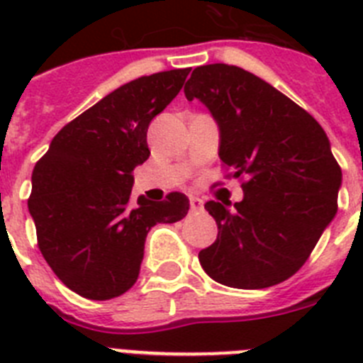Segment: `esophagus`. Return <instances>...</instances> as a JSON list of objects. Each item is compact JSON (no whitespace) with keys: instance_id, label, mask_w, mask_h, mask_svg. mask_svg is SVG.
<instances>
[{"instance_id":"esophagus-1","label":"esophagus","mask_w":363,"mask_h":363,"mask_svg":"<svg viewBox=\"0 0 363 363\" xmlns=\"http://www.w3.org/2000/svg\"><path fill=\"white\" fill-rule=\"evenodd\" d=\"M189 203H191V213H200V211H203V201L198 196H191Z\"/></svg>"}]
</instances>
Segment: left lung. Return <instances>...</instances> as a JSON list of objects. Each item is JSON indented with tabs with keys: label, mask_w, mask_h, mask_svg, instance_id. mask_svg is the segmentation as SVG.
Wrapping results in <instances>:
<instances>
[{
	"label": "left lung",
	"mask_w": 363,
	"mask_h": 363,
	"mask_svg": "<svg viewBox=\"0 0 363 363\" xmlns=\"http://www.w3.org/2000/svg\"><path fill=\"white\" fill-rule=\"evenodd\" d=\"M189 101L220 125V160L243 179L234 209L207 201L218 238L200 251L203 271L236 289H264L306 264L338 211L342 169L320 123L267 82L236 65L192 70Z\"/></svg>",
	"instance_id": "obj_1"
}]
</instances>
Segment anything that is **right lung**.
<instances>
[{
	"label": "right lung",
	"instance_id": "obj_1",
	"mask_svg": "<svg viewBox=\"0 0 363 363\" xmlns=\"http://www.w3.org/2000/svg\"><path fill=\"white\" fill-rule=\"evenodd\" d=\"M191 69L142 76L67 123L32 171L28 211L38 247L70 291L111 300L136 284L145 238L156 223H174L189 200H130L134 167L149 158L147 129L171 104Z\"/></svg>",
	"mask_w": 363,
	"mask_h": 363
}]
</instances>
